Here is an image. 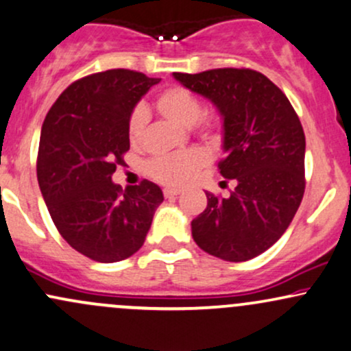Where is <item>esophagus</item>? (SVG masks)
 <instances>
[{
    "label": "esophagus",
    "instance_id": "obj_1",
    "mask_svg": "<svg viewBox=\"0 0 351 351\" xmlns=\"http://www.w3.org/2000/svg\"><path fill=\"white\" fill-rule=\"evenodd\" d=\"M180 189H175V188H165L163 189V195L165 198H175V196L180 195Z\"/></svg>",
    "mask_w": 351,
    "mask_h": 351
}]
</instances>
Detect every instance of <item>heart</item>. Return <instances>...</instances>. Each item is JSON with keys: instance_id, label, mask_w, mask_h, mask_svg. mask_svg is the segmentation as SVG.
<instances>
[{"instance_id": "1", "label": "heart", "mask_w": 351, "mask_h": 351, "mask_svg": "<svg viewBox=\"0 0 351 351\" xmlns=\"http://www.w3.org/2000/svg\"><path fill=\"white\" fill-rule=\"evenodd\" d=\"M156 110L173 123L189 128L198 125L201 135L206 138H216L219 134L221 120L215 114H203V104L193 92L184 87L165 88L155 100ZM148 114L143 107H136L128 119V140L132 145H140L147 130ZM208 163V155L198 148L156 156L147 165V171L152 178L168 186H183L196 171Z\"/></svg>"}]
</instances>
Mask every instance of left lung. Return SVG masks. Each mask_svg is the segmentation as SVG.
I'll return each mask as SVG.
<instances>
[{
  "instance_id": "1",
  "label": "left lung",
  "mask_w": 351,
  "mask_h": 351,
  "mask_svg": "<svg viewBox=\"0 0 351 351\" xmlns=\"http://www.w3.org/2000/svg\"><path fill=\"white\" fill-rule=\"evenodd\" d=\"M223 117L219 173L234 180L229 198L206 191L208 206L191 221L195 243L229 263L252 259L276 244L292 223L305 191V135L276 84L252 69L173 72Z\"/></svg>"
}]
</instances>
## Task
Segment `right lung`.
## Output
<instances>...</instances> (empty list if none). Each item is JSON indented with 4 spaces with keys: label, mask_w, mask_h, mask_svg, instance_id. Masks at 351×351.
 <instances>
[{
    "label": "right lung",
    "mask_w": 351,
    "mask_h": 351,
    "mask_svg": "<svg viewBox=\"0 0 351 351\" xmlns=\"http://www.w3.org/2000/svg\"><path fill=\"white\" fill-rule=\"evenodd\" d=\"M142 72L110 69L71 84L47 112L38 153V181L60 236L97 263H119L142 247L158 184L122 189L112 181L130 148L128 119L158 84Z\"/></svg>",
    "instance_id": "right-lung-1"
}]
</instances>
